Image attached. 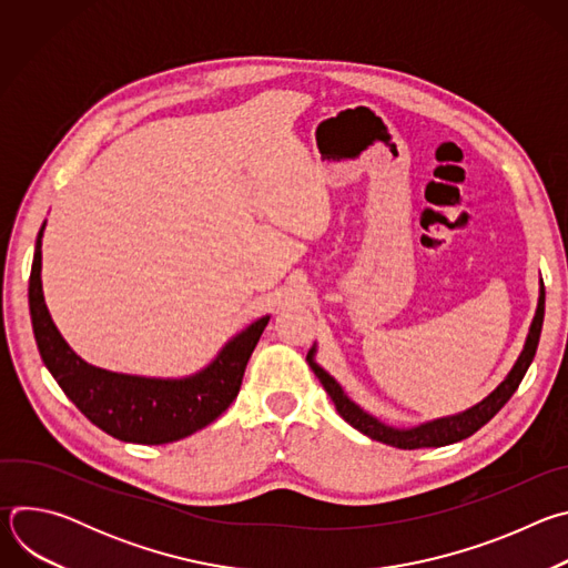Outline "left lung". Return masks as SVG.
Masks as SVG:
<instances>
[{
	"label": "left lung",
	"instance_id": "left-lung-1",
	"mask_svg": "<svg viewBox=\"0 0 568 568\" xmlns=\"http://www.w3.org/2000/svg\"><path fill=\"white\" fill-rule=\"evenodd\" d=\"M544 283H541V292H539V303H537V312H535V318H532V326H530V333H528V339H526V346H524V353L519 355L517 364L513 366L510 375L488 395L483 402H478L476 407L458 414V416H452V418H440V420H434V423H427V425H420V427H414V429H393V427H386L382 425L379 420H375L373 416L364 414L355 402L348 399V395L342 390V386L323 371L318 364H314L312 359V351L307 355V362H310V368L314 371V375L321 379L323 388L328 390L331 399L335 402V407L339 412V416L351 425L355 427L357 432H362L364 436L373 438V440H379L384 445H393V447H399V449H420V447H445V445H452V443H458L463 438H469L471 434H476L483 425H488L499 412L504 404L513 397V393L519 388L535 353H537V344H539V335H541V323H544Z\"/></svg>",
	"mask_w": 568,
	"mask_h": 568
}]
</instances>
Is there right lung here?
<instances>
[{"label":"right lung","instance_id":"add662e5","mask_svg":"<svg viewBox=\"0 0 568 568\" xmlns=\"http://www.w3.org/2000/svg\"><path fill=\"white\" fill-rule=\"evenodd\" d=\"M42 231L44 224L29 278L33 333L44 366L88 420L123 443L164 445L195 434L229 409L270 316L252 323L209 368L186 379H148L94 368L67 346L47 310L40 281Z\"/></svg>","mask_w":568,"mask_h":568}]
</instances>
